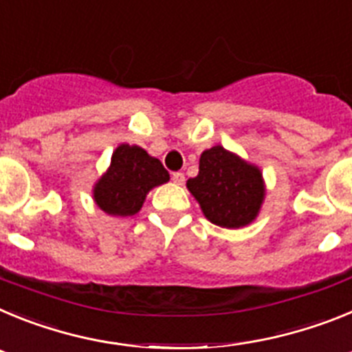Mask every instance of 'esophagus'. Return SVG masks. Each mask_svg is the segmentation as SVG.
<instances>
[{
    "mask_svg": "<svg viewBox=\"0 0 352 352\" xmlns=\"http://www.w3.org/2000/svg\"><path fill=\"white\" fill-rule=\"evenodd\" d=\"M173 182L176 183V185H183V183H185V174H183L182 170H178V173H173Z\"/></svg>",
    "mask_w": 352,
    "mask_h": 352,
    "instance_id": "obj_1",
    "label": "esophagus"
}]
</instances>
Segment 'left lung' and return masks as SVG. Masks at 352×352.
Returning <instances> with one entry per match:
<instances>
[{
    "label": "left lung",
    "mask_w": 352,
    "mask_h": 352,
    "mask_svg": "<svg viewBox=\"0 0 352 352\" xmlns=\"http://www.w3.org/2000/svg\"><path fill=\"white\" fill-rule=\"evenodd\" d=\"M210 222L238 229L256 219L264 199L263 176L222 146L201 155L199 174L186 182Z\"/></svg>",
    "instance_id": "8db88e82"
}]
</instances>
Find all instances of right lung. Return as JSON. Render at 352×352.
Here are the masks:
<instances>
[{
  "label": "right lung",
  "instance_id": "right-lung-1",
  "mask_svg": "<svg viewBox=\"0 0 352 352\" xmlns=\"http://www.w3.org/2000/svg\"><path fill=\"white\" fill-rule=\"evenodd\" d=\"M169 182V173L158 158L139 146L121 144L113 153L107 173L95 185V201L105 213L132 217L141 210L153 186Z\"/></svg>",
  "mask_w": 352,
  "mask_h": 352
}]
</instances>
